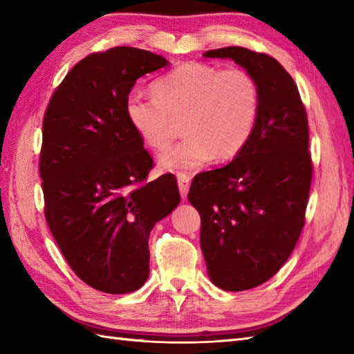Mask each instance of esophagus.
Segmentation results:
<instances>
[{
    "label": "esophagus",
    "mask_w": 354,
    "mask_h": 354,
    "mask_svg": "<svg viewBox=\"0 0 354 354\" xmlns=\"http://www.w3.org/2000/svg\"><path fill=\"white\" fill-rule=\"evenodd\" d=\"M178 187H179V193H181V198L185 199L190 189V178L187 176L185 173H178Z\"/></svg>",
    "instance_id": "obj_1"
}]
</instances>
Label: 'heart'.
Wrapping results in <instances>:
<instances>
[{
	"label": "heart",
	"instance_id": "1",
	"mask_svg": "<svg viewBox=\"0 0 354 354\" xmlns=\"http://www.w3.org/2000/svg\"><path fill=\"white\" fill-rule=\"evenodd\" d=\"M155 97L127 95V122L146 145L162 152L170 146L179 122L184 141L160 156V167L192 171L209 160L237 156L255 129L260 109L259 86L242 68L219 70L187 62L156 79Z\"/></svg>",
	"mask_w": 354,
	"mask_h": 354
}]
</instances>
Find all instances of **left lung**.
Masks as SVG:
<instances>
[{
    "label": "left lung",
    "mask_w": 354,
    "mask_h": 354,
    "mask_svg": "<svg viewBox=\"0 0 354 354\" xmlns=\"http://www.w3.org/2000/svg\"><path fill=\"white\" fill-rule=\"evenodd\" d=\"M204 57L234 61L260 94L245 149L225 167L194 176L189 192L209 280L240 292L275 275L301 234L312 181L309 124L295 82L274 57L243 47L208 50Z\"/></svg>",
    "instance_id": "1"
}]
</instances>
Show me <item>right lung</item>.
<instances>
[{"instance_id": "obj_1", "label": "right lung", "mask_w": 354, "mask_h": 354, "mask_svg": "<svg viewBox=\"0 0 354 354\" xmlns=\"http://www.w3.org/2000/svg\"><path fill=\"white\" fill-rule=\"evenodd\" d=\"M169 65L135 47L94 53L66 74L45 111V219L74 274L104 293L147 281L150 231L181 201L171 173L145 183L153 161L124 112L137 80Z\"/></svg>"}]
</instances>
